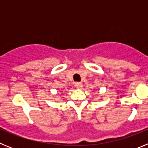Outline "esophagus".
I'll return each instance as SVG.
<instances>
[{"label": "esophagus", "instance_id": "1", "mask_svg": "<svg viewBox=\"0 0 148 148\" xmlns=\"http://www.w3.org/2000/svg\"><path fill=\"white\" fill-rule=\"evenodd\" d=\"M75 86L77 87V88H82L83 84H82V83H81V82H75Z\"/></svg>", "mask_w": 148, "mask_h": 148}]
</instances>
